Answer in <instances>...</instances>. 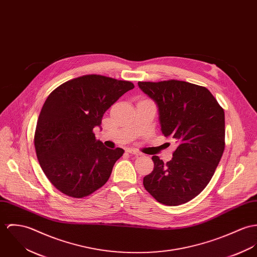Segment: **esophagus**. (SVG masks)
Listing matches in <instances>:
<instances>
[{
	"instance_id": "34e87169",
	"label": "esophagus",
	"mask_w": 257,
	"mask_h": 257,
	"mask_svg": "<svg viewBox=\"0 0 257 257\" xmlns=\"http://www.w3.org/2000/svg\"><path fill=\"white\" fill-rule=\"evenodd\" d=\"M127 153L130 154V155H134V156H136V157L143 156V154L141 152H139V151H137V150H133V149H128V150H127Z\"/></svg>"
}]
</instances>
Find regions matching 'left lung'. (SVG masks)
<instances>
[{"label":"left lung","mask_w":257,"mask_h":257,"mask_svg":"<svg viewBox=\"0 0 257 257\" xmlns=\"http://www.w3.org/2000/svg\"><path fill=\"white\" fill-rule=\"evenodd\" d=\"M138 86L156 101L164 136L178 144L167 164L152 158L155 167L144 187L162 204H184L207 186L223 156L224 109L205 86L177 80Z\"/></svg>","instance_id":"left-lung-1"}]
</instances>
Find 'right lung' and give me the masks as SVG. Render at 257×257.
<instances>
[{"instance_id": "add662e5", "label": "right lung", "mask_w": 257, "mask_h": 257, "mask_svg": "<svg viewBox=\"0 0 257 257\" xmlns=\"http://www.w3.org/2000/svg\"><path fill=\"white\" fill-rule=\"evenodd\" d=\"M134 85L100 75H86L56 87L38 116L34 147L39 165L62 193L83 198L108 180L124 150L95 139L105 111Z\"/></svg>"}]
</instances>
